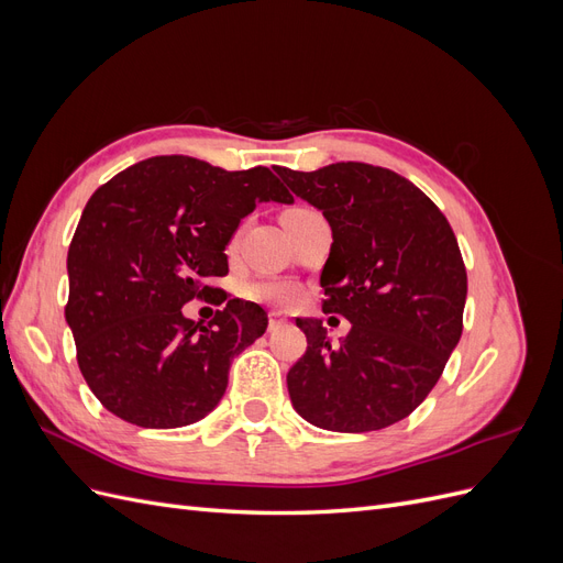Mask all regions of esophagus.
I'll return each instance as SVG.
<instances>
[{
    "instance_id": "1",
    "label": "esophagus",
    "mask_w": 563,
    "mask_h": 563,
    "mask_svg": "<svg viewBox=\"0 0 563 563\" xmlns=\"http://www.w3.org/2000/svg\"><path fill=\"white\" fill-rule=\"evenodd\" d=\"M267 321H269V329H277V327H282V323H286V317L282 312H277V310H272L267 314Z\"/></svg>"
}]
</instances>
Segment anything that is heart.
Returning <instances> with one entry per match:
<instances>
[{"instance_id":"obj_1","label":"heart","mask_w":563,"mask_h":563,"mask_svg":"<svg viewBox=\"0 0 563 563\" xmlns=\"http://www.w3.org/2000/svg\"><path fill=\"white\" fill-rule=\"evenodd\" d=\"M302 213H312L308 207H294L284 211V216H302ZM242 296L255 302H265V305H286L296 298L294 286H288L284 282H272V279H261V282H249L242 288Z\"/></svg>"}]
</instances>
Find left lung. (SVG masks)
<instances>
[{"mask_svg": "<svg viewBox=\"0 0 563 563\" xmlns=\"http://www.w3.org/2000/svg\"><path fill=\"white\" fill-rule=\"evenodd\" d=\"M275 172L327 216L321 308L352 323L331 345L321 319H296L308 350L286 376L294 408L323 430H383L430 395L463 333L467 269L455 234L437 203L389 168Z\"/></svg>", "mask_w": 563, "mask_h": 563, "instance_id": "8db88e82", "label": "left lung"}]
</instances>
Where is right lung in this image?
Wrapping results in <instances>:
<instances>
[{
    "label": "right lung",
    "mask_w": 563,
    "mask_h": 563,
    "mask_svg": "<svg viewBox=\"0 0 563 563\" xmlns=\"http://www.w3.org/2000/svg\"><path fill=\"white\" fill-rule=\"evenodd\" d=\"M291 203L267 166L225 172L168 155L117 174L87 201L67 251L70 323L84 380L139 428H183L213 411L234 360L267 329L255 302L213 286L225 246L258 201ZM227 302L207 328L181 314Z\"/></svg>",
    "instance_id": "1"
}]
</instances>
